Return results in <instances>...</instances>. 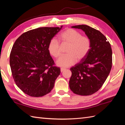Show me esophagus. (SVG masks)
Wrapping results in <instances>:
<instances>
[{
  "mask_svg": "<svg viewBox=\"0 0 125 125\" xmlns=\"http://www.w3.org/2000/svg\"><path fill=\"white\" fill-rule=\"evenodd\" d=\"M65 70V69H64V68H61V72L62 73V72H63V71H64Z\"/></svg>",
  "mask_w": 125,
  "mask_h": 125,
  "instance_id": "1",
  "label": "esophagus"
}]
</instances>
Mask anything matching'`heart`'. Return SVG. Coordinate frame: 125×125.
Wrapping results in <instances>:
<instances>
[{
	"instance_id": "obj_1",
	"label": "heart",
	"mask_w": 125,
	"mask_h": 125,
	"mask_svg": "<svg viewBox=\"0 0 125 125\" xmlns=\"http://www.w3.org/2000/svg\"><path fill=\"white\" fill-rule=\"evenodd\" d=\"M60 40L62 45H68L67 55L60 57L56 61L58 67L66 68L73 65L76 61H81L86 57L91 48V41L87 36H82L81 33L68 28L60 34ZM50 54L57 58L61 54L59 42L55 39L50 40L48 46Z\"/></svg>"
}]
</instances>
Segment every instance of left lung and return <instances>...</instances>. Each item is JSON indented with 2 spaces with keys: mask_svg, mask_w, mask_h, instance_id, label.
Returning a JSON list of instances; mask_svg holds the SVG:
<instances>
[{
  "mask_svg": "<svg viewBox=\"0 0 125 125\" xmlns=\"http://www.w3.org/2000/svg\"><path fill=\"white\" fill-rule=\"evenodd\" d=\"M83 31L91 41L86 57L70 68L72 73L69 87L74 94L89 95L103 86L112 64V51L110 42L100 31L85 25L73 26Z\"/></svg>",
  "mask_w": 125,
  "mask_h": 125,
  "instance_id": "obj_1",
  "label": "left lung"
}]
</instances>
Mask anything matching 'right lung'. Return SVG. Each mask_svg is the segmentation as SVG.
Masks as SVG:
<instances>
[{
  "instance_id": "1",
  "label": "right lung",
  "mask_w": 125,
  "mask_h": 125,
  "mask_svg": "<svg viewBox=\"0 0 125 125\" xmlns=\"http://www.w3.org/2000/svg\"><path fill=\"white\" fill-rule=\"evenodd\" d=\"M61 27H40L23 33L10 52V64L17 86L31 97H42L51 91L61 73L55 66L48 46Z\"/></svg>"
}]
</instances>
